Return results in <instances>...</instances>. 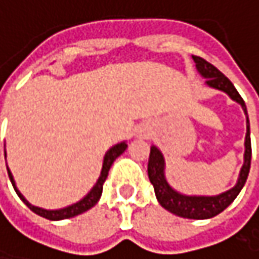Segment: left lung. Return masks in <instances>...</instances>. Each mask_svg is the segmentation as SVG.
Listing matches in <instances>:
<instances>
[{
	"instance_id": "1",
	"label": "left lung",
	"mask_w": 259,
	"mask_h": 259,
	"mask_svg": "<svg viewBox=\"0 0 259 259\" xmlns=\"http://www.w3.org/2000/svg\"><path fill=\"white\" fill-rule=\"evenodd\" d=\"M193 60L196 63V69L197 72L206 78V84L209 88L219 89L226 92L234 101H237L246 115V140H244V162L243 167L240 170L238 175V181L237 184L217 196H188V194H182L179 191H176L167 181L165 178V159L162 152L156 147L152 146L150 147V158H149V179L155 188V194L156 199L159 202V205L162 208H165L167 211H170L175 215L184 217V219H194V220H205V219H212L217 214H220L222 211H225L234 200L235 197L240 194L241 188L246 184V179L249 176V170H250V158H252V146H250V125H249V116H247V109L244 104V100L241 98V95L238 94V91L235 89V86L232 84V81L222 74L214 65H211L209 62H206L205 59L199 57V56H193Z\"/></svg>"
}]
</instances>
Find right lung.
I'll use <instances>...</instances> for the list:
<instances>
[{
    "instance_id": "right-lung-1",
    "label": "right lung",
    "mask_w": 259,
    "mask_h": 259,
    "mask_svg": "<svg viewBox=\"0 0 259 259\" xmlns=\"http://www.w3.org/2000/svg\"><path fill=\"white\" fill-rule=\"evenodd\" d=\"M125 149H127V143H125V141L118 143V144H115L113 147H110V149L106 152L104 158H103V167H101L100 178L97 179V182H95V185L91 188V191H89L83 199H80L78 202H75V203H72V205H69V206L60 208V209H44V208H39V206L31 205V203L21 194V191L16 188L13 175H12V171L9 170V167H7V173H9L10 182H12V185H13L16 194L19 196V199H21V200H22L34 214H37V215H40V217H44V219L53 220V222L65 220V219H71V217H75V215H78V214H83L84 211L91 209V208L100 200L101 193H103V184H104V181H106V178H107V175H109V170H110L113 161H115L119 155H122Z\"/></svg>"
}]
</instances>
